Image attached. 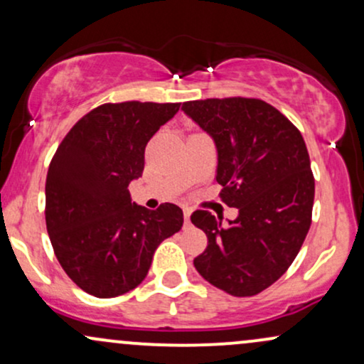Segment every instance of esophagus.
<instances>
[{
	"instance_id": "1",
	"label": "esophagus",
	"mask_w": 364,
	"mask_h": 364,
	"mask_svg": "<svg viewBox=\"0 0 364 364\" xmlns=\"http://www.w3.org/2000/svg\"><path fill=\"white\" fill-rule=\"evenodd\" d=\"M183 212H185V224L188 225V224H190V215H191V208H185V210H183Z\"/></svg>"
}]
</instances>
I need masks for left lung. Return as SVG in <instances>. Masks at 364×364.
<instances>
[{
    "instance_id": "8db88e82",
    "label": "left lung",
    "mask_w": 364,
    "mask_h": 364,
    "mask_svg": "<svg viewBox=\"0 0 364 364\" xmlns=\"http://www.w3.org/2000/svg\"><path fill=\"white\" fill-rule=\"evenodd\" d=\"M215 140L217 183L239 217L222 224L208 210L191 222L207 234L198 273L234 296H252L290 268L312 224L315 179L300 130L257 98H207L183 103Z\"/></svg>"
}]
</instances>
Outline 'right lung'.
Instances as JSON below:
<instances>
[{
	"label": "right lung",
	"instance_id": "right-lung-1",
	"mask_svg": "<svg viewBox=\"0 0 364 364\" xmlns=\"http://www.w3.org/2000/svg\"><path fill=\"white\" fill-rule=\"evenodd\" d=\"M179 103H105L74 124L52 157L46 224L57 261L81 290L112 299L144 282L154 251L181 229L183 210L130 201L147 142Z\"/></svg>",
	"mask_w": 364,
	"mask_h": 364
}]
</instances>
